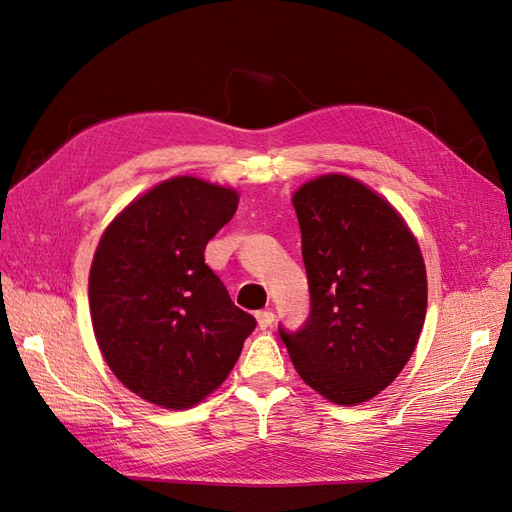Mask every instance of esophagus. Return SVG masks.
<instances>
[{
	"instance_id": "1",
	"label": "esophagus",
	"mask_w": 512,
	"mask_h": 512,
	"mask_svg": "<svg viewBox=\"0 0 512 512\" xmlns=\"http://www.w3.org/2000/svg\"><path fill=\"white\" fill-rule=\"evenodd\" d=\"M256 320H258V327L260 329H267L273 324L275 320V314L271 312V309H262V312H256Z\"/></svg>"
}]
</instances>
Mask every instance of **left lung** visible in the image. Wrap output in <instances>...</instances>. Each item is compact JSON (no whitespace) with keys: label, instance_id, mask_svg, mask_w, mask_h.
Returning <instances> with one entry per match:
<instances>
[{"label":"left lung","instance_id":"obj_1","mask_svg":"<svg viewBox=\"0 0 512 512\" xmlns=\"http://www.w3.org/2000/svg\"><path fill=\"white\" fill-rule=\"evenodd\" d=\"M309 314L280 337L299 376L335 404L367 401L414 352L427 312L425 262L397 211L363 183L324 175L292 198Z\"/></svg>","mask_w":512,"mask_h":512}]
</instances>
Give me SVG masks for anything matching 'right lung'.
<instances>
[{"instance_id": "obj_1", "label": "right lung", "mask_w": 512, "mask_h": 512, "mask_svg": "<svg viewBox=\"0 0 512 512\" xmlns=\"http://www.w3.org/2000/svg\"><path fill=\"white\" fill-rule=\"evenodd\" d=\"M237 192L194 177L160 183L106 228L89 273L98 346L113 374L151 404L190 408L226 380L256 318L205 265Z\"/></svg>"}]
</instances>
